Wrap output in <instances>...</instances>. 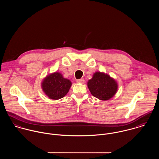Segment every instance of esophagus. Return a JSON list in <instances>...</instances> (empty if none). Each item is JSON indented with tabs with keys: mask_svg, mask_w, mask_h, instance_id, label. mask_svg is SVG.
Here are the masks:
<instances>
[{
	"mask_svg": "<svg viewBox=\"0 0 159 159\" xmlns=\"http://www.w3.org/2000/svg\"><path fill=\"white\" fill-rule=\"evenodd\" d=\"M76 82L78 83H81V84H84V79H79L76 80Z\"/></svg>",
	"mask_w": 159,
	"mask_h": 159,
	"instance_id": "esophagus-1",
	"label": "esophagus"
}]
</instances>
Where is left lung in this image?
<instances>
[{
  "instance_id": "left-lung-1",
  "label": "left lung",
  "mask_w": 159,
  "mask_h": 159,
  "mask_svg": "<svg viewBox=\"0 0 159 159\" xmlns=\"http://www.w3.org/2000/svg\"><path fill=\"white\" fill-rule=\"evenodd\" d=\"M88 87L93 97L105 101L116 94L118 85L115 80L108 74L97 71L88 81Z\"/></svg>"
}]
</instances>
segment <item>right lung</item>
<instances>
[{
  "label": "right lung",
  "mask_w": 159,
  "mask_h": 159,
  "mask_svg": "<svg viewBox=\"0 0 159 159\" xmlns=\"http://www.w3.org/2000/svg\"><path fill=\"white\" fill-rule=\"evenodd\" d=\"M71 82L63 77L59 72H54L46 76L42 83V88L46 95L52 100L63 98L71 86Z\"/></svg>",
  "instance_id": "add662e5"
}]
</instances>
